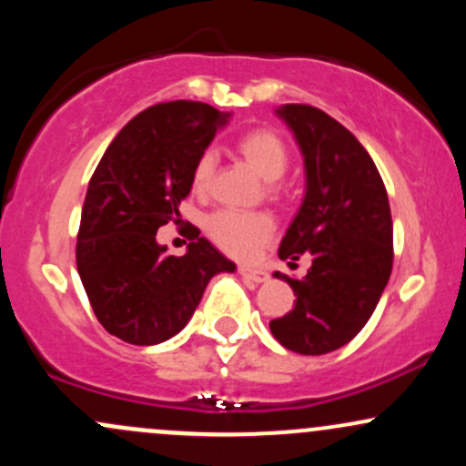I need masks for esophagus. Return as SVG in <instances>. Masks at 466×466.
<instances>
[{
    "label": "esophagus",
    "mask_w": 466,
    "mask_h": 466,
    "mask_svg": "<svg viewBox=\"0 0 466 466\" xmlns=\"http://www.w3.org/2000/svg\"><path fill=\"white\" fill-rule=\"evenodd\" d=\"M238 274H241L245 280H252V283H265V280L269 279V274L265 272V269L249 268V265H241V268H238Z\"/></svg>",
    "instance_id": "esophagus-1"
}]
</instances>
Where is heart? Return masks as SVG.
I'll list each match as a JSON object with an SVG mask.
<instances>
[{
	"label": "heart",
	"mask_w": 466,
	"mask_h": 466,
	"mask_svg": "<svg viewBox=\"0 0 466 466\" xmlns=\"http://www.w3.org/2000/svg\"><path fill=\"white\" fill-rule=\"evenodd\" d=\"M237 152L245 158L249 167L268 183H276L285 175L289 163L288 147L283 139L272 130H249L238 137ZM214 175V157L206 152L198 157L192 172V186L197 192H206ZM208 234L218 248L234 257H252L254 252L269 238L274 232V221L269 214L254 212L241 214L221 209L214 212L206 223Z\"/></svg>",
	"instance_id": "b5f03b06"
}]
</instances>
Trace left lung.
Instances as JSON below:
<instances>
[{"label":"left lung","mask_w":466,"mask_h":466,"mask_svg":"<svg viewBox=\"0 0 466 466\" xmlns=\"http://www.w3.org/2000/svg\"><path fill=\"white\" fill-rule=\"evenodd\" d=\"M276 116L291 130L305 163V197L279 257L299 260L311 254V268L303 279L276 272L296 300L269 329L296 354H329L367 325L390 280V198L370 152L345 126L300 104L280 106Z\"/></svg>","instance_id":"obj_1"}]
</instances>
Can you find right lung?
<instances>
[{"mask_svg":"<svg viewBox=\"0 0 466 466\" xmlns=\"http://www.w3.org/2000/svg\"><path fill=\"white\" fill-rule=\"evenodd\" d=\"M229 116L201 101L157 104L101 157L81 209L76 269L92 311L116 339H172L192 319L209 279L237 269L198 232L183 257H167V245L157 243V229L181 217L194 166Z\"/></svg>","mask_w":466,"mask_h":466,"instance_id":"add662e5","label":"right lung"}]
</instances>
